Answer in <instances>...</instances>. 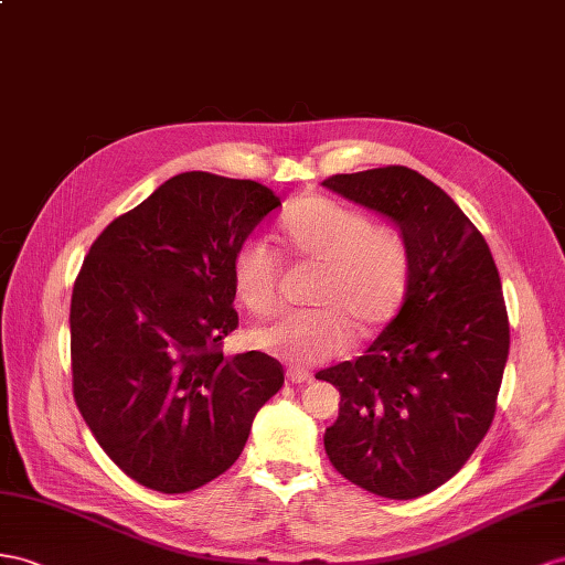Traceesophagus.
Masks as SVG:
<instances>
[{
  "mask_svg": "<svg viewBox=\"0 0 565 565\" xmlns=\"http://www.w3.org/2000/svg\"><path fill=\"white\" fill-rule=\"evenodd\" d=\"M286 380L294 382V384H302V382H310L312 374L306 372V370H300V367H288L286 370Z\"/></svg>",
  "mask_w": 565,
  "mask_h": 565,
  "instance_id": "34e87169",
  "label": "esophagus"
}]
</instances>
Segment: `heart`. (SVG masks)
I'll return each mask as SVG.
<instances>
[{"instance_id":"obj_1","label":"heart","mask_w":565,"mask_h":565,"mask_svg":"<svg viewBox=\"0 0 565 565\" xmlns=\"http://www.w3.org/2000/svg\"><path fill=\"white\" fill-rule=\"evenodd\" d=\"M291 253L322 265L315 310H286L250 334L255 349L291 365H315L349 349L355 320L363 329L386 322L406 294L411 245L396 224L341 200L310 195L294 202L279 220ZM281 253L259 236L243 238L231 255V281L253 315L279 306Z\"/></svg>"}]
</instances>
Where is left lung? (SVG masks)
I'll return each mask as SVG.
<instances>
[{
  "label": "left lung",
  "instance_id": "obj_1",
  "mask_svg": "<svg viewBox=\"0 0 565 565\" xmlns=\"http://www.w3.org/2000/svg\"><path fill=\"white\" fill-rule=\"evenodd\" d=\"M322 183L392 216L411 245L398 315L365 355L317 372L341 394L324 451L372 494L417 499L466 466L494 420L511 343L499 269L475 224L415 169Z\"/></svg>",
  "mask_w": 565,
  "mask_h": 565
}]
</instances>
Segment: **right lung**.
Instances as JSON below:
<instances>
[{"label":"right lung","instance_id":"1","mask_svg":"<svg viewBox=\"0 0 565 565\" xmlns=\"http://www.w3.org/2000/svg\"><path fill=\"white\" fill-rule=\"evenodd\" d=\"M281 200L271 188L185 171L117 216L71 294V384L97 444L138 484L185 494L224 475L284 367L224 358L238 327L231 255Z\"/></svg>","mask_w":565,"mask_h":565}]
</instances>
